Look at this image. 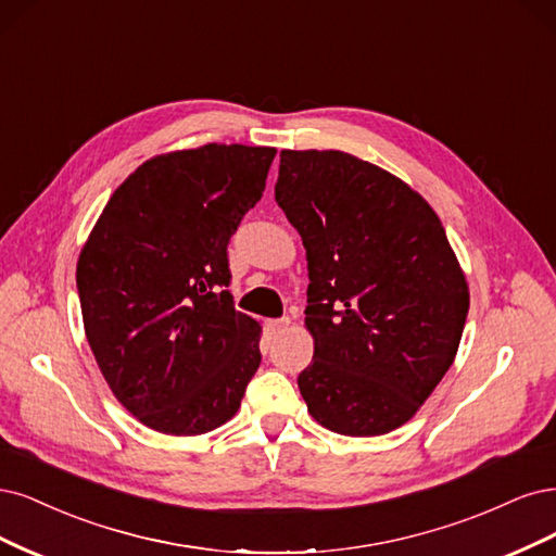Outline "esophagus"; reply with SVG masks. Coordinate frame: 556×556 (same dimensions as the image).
<instances>
[{"label":"esophagus","mask_w":556,"mask_h":556,"mask_svg":"<svg viewBox=\"0 0 556 556\" xmlns=\"http://www.w3.org/2000/svg\"><path fill=\"white\" fill-rule=\"evenodd\" d=\"M291 328V318H279V320H267V332H270L273 337H279L283 334L286 330Z\"/></svg>","instance_id":"obj_1"}]
</instances>
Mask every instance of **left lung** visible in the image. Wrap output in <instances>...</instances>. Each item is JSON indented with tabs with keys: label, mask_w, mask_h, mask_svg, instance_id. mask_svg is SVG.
<instances>
[{
	"label": "left lung",
	"mask_w": 556,
	"mask_h": 556,
	"mask_svg": "<svg viewBox=\"0 0 556 556\" xmlns=\"http://www.w3.org/2000/svg\"><path fill=\"white\" fill-rule=\"evenodd\" d=\"M275 199L307 252L300 395L330 432L388 434L432 395L467 324L441 219L397 175L339 150H281Z\"/></svg>",
	"instance_id": "8db88e82"
}]
</instances>
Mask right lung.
<instances>
[{
  "instance_id": "add662e5",
  "label": "right lung",
  "mask_w": 556,
  "mask_h": 556,
  "mask_svg": "<svg viewBox=\"0 0 556 556\" xmlns=\"http://www.w3.org/2000/svg\"><path fill=\"white\" fill-rule=\"evenodd\" d=\"M275 154L238 142L156 154L115 189L80 249L89 349L117 402L154 432L222 427L261 365L263 328L224 291L226 244Z\"/></svg>"
}]
</instances>
